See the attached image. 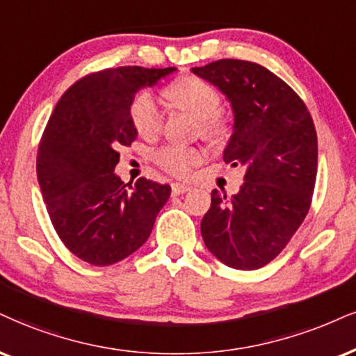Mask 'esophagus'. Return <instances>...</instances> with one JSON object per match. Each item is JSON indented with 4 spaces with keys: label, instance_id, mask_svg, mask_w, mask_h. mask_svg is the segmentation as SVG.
<instances>
[{
    "label": "esophagus",
    "instance_id": "obj_1",
    "mask_svg": "<svg viewBox=\"0 0 356 356\" xmlns=\"http://www.w3.org/2000/svg\"><path fill=\"white\" fill-rule=\"evenodd\" d=\"M191 188L188 185H181V183H173L171 185V193H173L175 196H179V195H185L186 191H190Z\"/></svg>",
    "mask_w": 356,
    "mask_h": 356
}]
</instances>
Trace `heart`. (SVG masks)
<instances>
[{"mask_svg":"<svg viewBox=\"0 0 356 356\" xmlns=\"http://www.w3.org/2000/svg\"><path fill=\"white\" fill-rule=\"evenodd\" d=\"M166 99L179 111L198 118L200 131L211 143H222L231 131V120L222 113L221 94L204 79L183 76L165 90ZM130 118L138 135L150 138L161 130L163 117L152 94L142 92L130 105ZM204 150L200 147L166 145L155 153V163L173 177H188L195 166L203 163Z\"/></svg>","mask_w":356,"mask_h":356,"instance_id":"obj_1","label":"heart"}]
</instances>
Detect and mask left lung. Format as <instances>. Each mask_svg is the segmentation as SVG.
Listing matches in <instances>:
<instances>
[{
    "instance_id": "obj_1",
    "label": "left lung",
    "mask_w": 356,
    "mask_h": 356,
    "mask_svg": "<svg viewBox=\"0 0 356 356\" xmlns=\"http://www.w3.org/2000/svg\"><path fill=\"white\" fill-rule=\"evenodd\" d=\"M231 100L234 134L225 161L244 166L238 195L211 191L201 221L206 248L232 269H261L282 252L309 213L317 131L304 100L256 63L219 59L193 67Z\"/></svg>"
}]
</instances>
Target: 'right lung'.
Here are the masks:
<instances>
[{
  "label": "right lung",
  "instance_id": "add662e5",
  "mask_svg": "<svg viewBox=\"0 0 356 356\" xmlns=\"http://www.w3.org/2000/svg\"><path fill=\"white\" fill-rule=\"evenodd\" d=\"M175 67L138 65L90 72L64 92L38 147L36 171L52 226L74 256L112 266L148 239L170 185L122 181L113 170L137 130L130 105Z\"/></svg>",
  "mask_w": 356,
  "mask_h": 356
}]
</instances>
